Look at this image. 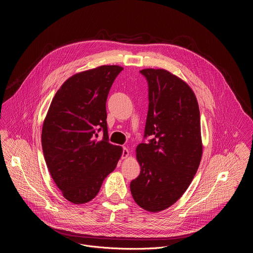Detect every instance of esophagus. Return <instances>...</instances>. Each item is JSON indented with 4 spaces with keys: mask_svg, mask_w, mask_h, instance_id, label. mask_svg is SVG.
Returning <instances> with one entry per match:
<instances>
[{
    "mask_svg": "<svg viewBox=\"0 0 253 253\" xmlns=\"http://www.w3.org/2000/svg\"><path fill=\"white\" fill-rule=\"evenodd\" d=\"M129 156V150L126 148V147H123V149H122V159H125V158H127Z\"/></svg>",
    "mask_w": 253,
    "mask_h": 253,
    "instance_id": "esophagus-1",
    "label": "esophagus"
}]
</instances>
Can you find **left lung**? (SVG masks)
Segmentation results:
<instances>
[{"instance_id":"left-lung-1","label":"left lung","mask_w":253,"mask_h":253,"mask_svg":"<svg viewBox=\"0 0 253 253\" xmlns=\"http://www.w3.org/2000/svg\"><path fill=\"white\" fill-rule=\"evenodd\" d=\"M148 113L136 148L139 176L130 183L135 202L150 212L170 207L183 195L200 164L202 143L196 97L181 79L163 69H144Z\"/></svg>"}]
</instances>
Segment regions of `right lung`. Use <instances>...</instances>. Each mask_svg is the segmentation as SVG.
<instances>
[{
  "instance_id": "obj_1",
  "label": "right lung",
  "mask_w": 253,
  "mask_h": 253,
  "mask_svg": "<svg viewBox=\"0 0 253 253\" xmlns=\"http://www.w3.org/2000/svg\"><path fill=\"white\" fill-rule=\"evenodd\" d=\"M122 67L101 66L70 77L52 100L42 129L50 174L74 204L92 200L118 163L122 148L109 142L106 101ZM102 130L103 137L95 140Z\"/></svg>"
}]
</instances>
